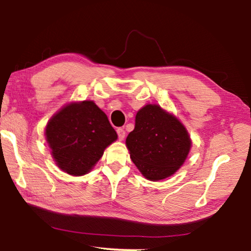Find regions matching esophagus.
Returning a JSON list of instances; mask_svg holds the SVG:
<instances>
[{
  "instance_id": "1",
  "label": "esophagus",
  "mask_w": 251,
  "mask_h": 251,
  "mask_svg": "<svg viewBox=\"0 0 251 251\" xmlns=\"http://www.w3.org/2000/svg\"><path fill=\"white\" fill-rule=\"evenodd\" d=\"M116 131H117V135H118V139H120V141H123V139L125 138V130L123 129L122 127H118Z\"/></svg>"
}]
</instances>
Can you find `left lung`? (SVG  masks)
<instances>
[{
	"instance_id": "left-lung-1",
	"label": "left lung",
	"mask_w": 251,
	"mask_h": 251,
	"mask_svg": "<svg viewBox=\"0 0 251 251\" xmlns=\"http://www.w3.org/2000/svg\"><path fill=\"white\" fill-rule=\"evenodd\" d=\"M130 159L148 180L165 179L185 163L192 148L186 127L159 105L147 104L135 117V128L126 138Z\"/></svg>"
}]
</instances>
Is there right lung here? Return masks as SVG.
<instances>
[{
    "label": "right lung",
    "instance_id": "add662e5",
    "mask_svg": "<svg viewBox=\"0 0 251 251\" xmlns=\"http://www.w3.org/2000/svg\"><path fill=\"white\" fill-rule=\"evenodd\" d=\"M45 136L55 164L72 176L90 173L117 139L106 114L93 100L66 104L50 117Z\"/></svg>",
    "mask_w": 251,
    "mask_h": 251
}]
</instances>
